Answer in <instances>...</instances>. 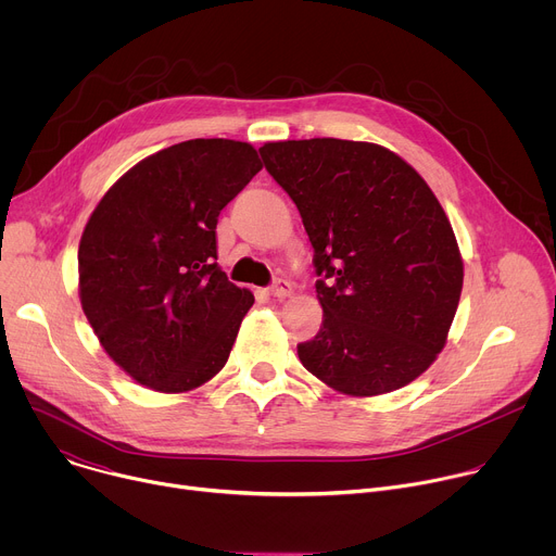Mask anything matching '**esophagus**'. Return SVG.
I'll list each match as a JSON object with an SVG mask.
<instances>
[{"label":"esophagus","instance_id":"34e87169","mask_svg":"<svg viewBox=\"0 0 556 556\" xmlns=\"http://www.w3.org/2000/svg\"><path fill=\"white\" fill-rule=\"evenodd\" d=\"M268 294L275 296V299H286V296L292 294V283H290L288 279H277V281L273 283V288L268 290Z\"/></svg>","mask_w":556,"mask_h":556}]
</instances>
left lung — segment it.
Wrapping results in <instances>:
<instances>
[{
  "label": "left lung",
  "mask_w": 556,
  "mask_h": 556,
  "mask_svg": "<svg viewBox=\"0 0 556 556\" xmlns=\"http://www.w3.org/2000/svg\"><path fill=\"white\" fill-rule=\"evenodd\" d=\"M260 153L296 204L321 277L324 326L296 345L303 367L356 399L416 380L446 345L464 281L429 185L374 142L279 140Z\"/></svg>",
  "instance_id": "obj_1"
}]
</instances>
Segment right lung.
<instances>
[{
    "label": "right lung",
    "instance_id": "1",
    "mask_svg": "<svg viewBox=\"0 0 556 556\" xmlns=\"http://www.w3.org/2000/svg\"><path fill=\"white\" fill-rule=\"evenodd\" d=\"M260 169L249 142L185 140L134 165L92 211L78 299L101 348L136 382L185 393L226 365L255 296L215 264V228Z\"/></svg>",
    "mask_w": 556,
    "mask_h": 556
}]
</instances>
